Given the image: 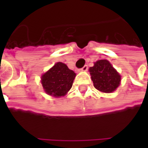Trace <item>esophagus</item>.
<instances>
[{"label":"esophagus","instance_id":"1","mask_svg":"<svg viewBox=\"0 0 148 148\" xmlns=\"http://www.w3.org/2000/svg\"><path fill=\"white\" fill-rule=\"evenodd\" d=\"M87 70H88V66H87V65H85L82 69H79V71H83V72H86V71H87Z\"/></svg>","mask_w":148,"mask_h":148}]
</instances>
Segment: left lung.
Wrapping results in <instances>:
<instances>
[{"instance_id":"obj_1","label":"left lung","mask_w":148,"mask_h":148,"mask_svg":"<svg viewBox=\"0 0 148 148\" xmlns=\"http://www.w3.org/2000/svg\"><path fill=\"white\" fill-rule=\"evenodd\" d=\"M93 86L99 91L110 93L120 85L121 76L107 60H99L89 69Z\"/></svg>"}]
</instances>
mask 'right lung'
<instances>
[{
	"instance_id": "right-lung-1",
	"label": "right lung",
	"mask_w": 148,
	"mask_h": 148,
	"mask_svg": "<svg viewBox=\"0 0 148 148\" xmlns=\"http://www.w3.org/2000/svg\"><path fill=\"white\" fill-rule=\"evenodd\" d=\"M76 74L65 63L56 62L41 77L45 92L50 96L62 97L71 89Z\"/></svg>"
}]
</instances>
